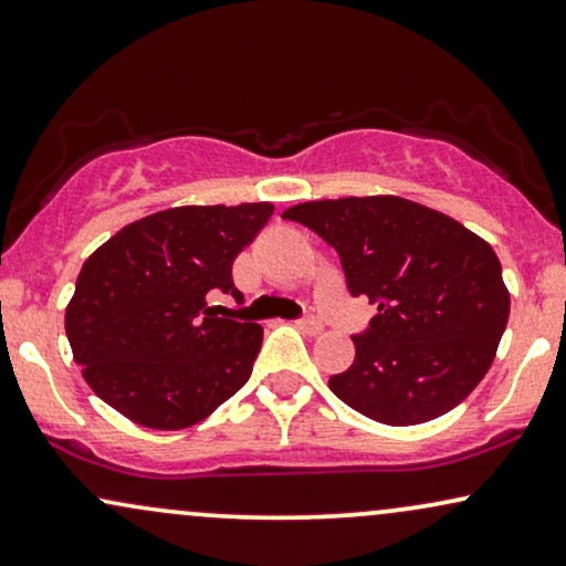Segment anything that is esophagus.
<instances>
[{"mask_svg":"<svg viewBox=\"0 0 566 566\" xmlns=\"http://www.w3.org/2000/svg\"><path fill=\"white\" fill-rule=\"evenodd\" d=\"M296 327H298V331H302V333H306V336H317V333H319V331H323V323H319V319H317V317L306 315V317H302V319H298V323H296Z\"/></svg>","mask_w":566,"mask_h":566,"instance_id":"esophagus-1","label":"esophagus"}]
</instances>
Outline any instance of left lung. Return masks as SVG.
Here are the masks:
<instances>
[{"instance_id": "1", "label": "left lung", "mask_w": 566, "mask_h": 566, "mask_svg": "<svg viewBox=\"0 0 566 566\" xmlns=\"http://www.w3.org/2000/svg\"><path fill=\"white\" fill-rule=\"evenodd\" d=\"M338 251L352 296L378 315L333 394L369 420L407 428L462 403L496 359L509 291L491 243L401 197L304 201L283 212Z\"/></svg>"}]
</instances>
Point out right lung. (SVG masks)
Instances as JSON below:
<instances>
[{"instance_id":"obj_1","label":"right lung","mask_w":566,"mask_h":566,"mask_svg":"<svg viewBox=\"0 0 566 566\" xmlns=\"http://www.w3.org/2000/svg\"><path fill=\"white\" fill-rule=\"evenodd\" d=\"M256 205L172 207L142 218L83 262L65 333L83 380L130 422L184 430L243 388L262 327L218 317L233 260L272 214Z\"/></svg>"}]
</instances>
